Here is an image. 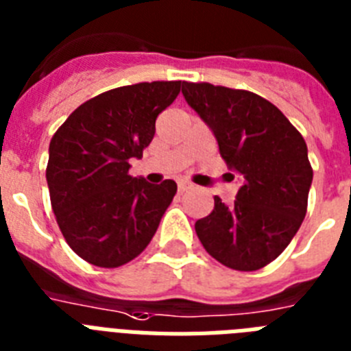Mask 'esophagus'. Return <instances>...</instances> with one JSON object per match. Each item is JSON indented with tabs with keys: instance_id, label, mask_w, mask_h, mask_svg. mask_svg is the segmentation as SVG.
<instances>
[{
	"instance_id": "1",
	"label": "esophagus",
	"mask_w": 351,
	"mask_h": 351,
	"mask_svg": "<svg viewBox=\"0 0 351 351\" xmlns=\"http://www.w3.org/2000/svg\"><path fill=\"white\" fill-rule=\"evenodd\" d=\"M178 188H179V192H188V190H193V188H195V184L190 181H186V179H181V181L178 182Z\"/></svg>"
}]
</instances>
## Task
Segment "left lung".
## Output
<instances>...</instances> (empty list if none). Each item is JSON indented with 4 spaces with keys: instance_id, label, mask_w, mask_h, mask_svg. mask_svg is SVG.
I'll list each match as a JSON object with an SVG mask.
<instances>
[{
    "instance_id": "left-lung-1",
    "label": "left lung",
    "mask_w": 351,
    "mask_h": 351,
    "mask_svg": "<svg viewBox=\"0 0 351 351\" xmlns=\"http://www.w3.org/2000/svg\"><path fill=\"white\" fill-rule=\"evenodd\" d=\"M182 95L213 130L221 158L242 181L233 206L215 197L213 211L195 222L197 237L226 267L258 271L283 253L306 215L312 167L305 140L256 93L182 82Z\"/></svg>"
}]
</instances>
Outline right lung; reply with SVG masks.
I'll return each instance as SVG.
<instances>
[{
  "label": "right lung",
  "instance_id": "add662e5",
  "mask_svg": "<svg viewBox=\"0 0 351 351\" xmlns=\"http://www.w3.org/2000/svg\"><path fill=\"white\" fill-rule=\"evenodd\" d=\"M181 80L109 89L78 106L50 141L46 181L68 245L97 267L134 260L154 237L178 184L129 176L154 138L156 118L178 98Z\"/></svg>",
  "mask_w": 351,
  "mask_h": 351
}]
</instances>
